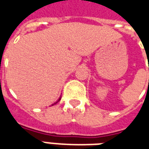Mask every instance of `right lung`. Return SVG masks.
<instances>
[{"label": "right lung", "mask_w": 149, "mask_h": 149, "mask_svg": "<svg viewBox=\"0 0 149 149\" xmlns=\"http://www.w3.org/2000/svg\"><path fill=\"white\" fill-rule=\"evenodd\" d=\"M61 97H60V98H59V100H57V101H56V102H55V103H54V104H52V105H54V104H56V103H57V102H58L59 100H61Z\"/></svg>", "instance_id": "obj_1"}]
</instances>
